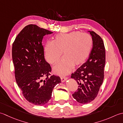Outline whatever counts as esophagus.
Here are the masks:
<instances>
[{
    "instance_id": "obj_1",
    "label": "esophagus",
    "mask_w": 123,
    "mask_h": 123,
    "mask_svg": "<svg viewBox=\"0 0 123 123\" xmlns=\"http://www.w3.org/2000/svg\"><path fill=\"white\" fill-rule=\"evenodd\" d=\"M61 79L62 82H65L67 79V77H61Z\"/></svg>"
}]
</instances>
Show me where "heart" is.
Listing matches in <instances>:
<instances>
[{
	"label": "heart",
	"mask_w": 123,
	"mask_h": 123,
	"mask_svg": "<svg viewBox=\"0 0 123 123\" xmlns=\"http://www.w3.org/2000/svg\"><path fill=\"white\" fill-rule=\"evenodd\" d=\"M93 39L89 34L80 31L59 33L54 41L48 42L44 48L48 62L56 64L63 52L64 57L54 67L53 71L59 75H65L74 66H81L86 61L91 50Z\"/></svg>",
	"instance_id": "heart-1"
}]
</instances>
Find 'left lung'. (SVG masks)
<instances>
[{
	"label": "left lung",
	"instance_id": "left-lung-1",
	"mask_svg": "<svg viewBox=\"0 0 123 123\" xmlns=\"http://www.w3.org/2000/svg\"><path fill=\"white\" fill-rule=\"evenodd\" d=\"M93 39V47L87 61L71 75L79 85L72 94L79 103H90L97 97L104 79L106 51L104 41L94 31H89Z\"/></svg>",
	"mask_w": 123,
	"mask_h": 123
}]
</instances>
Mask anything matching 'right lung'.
Instances as JSON below:
<instances>
[{
  "label": "right lung",
  "mask_w": 123,
  "mask_h": 123,
  "mask_svg": "<svg viewBox=\"0 0 123 123\" xmlns=\"http://www.w3.org/2000/svg\"><path fill=\"white\" fill-rule=\"evenodd\" d=\"M52 33L30 24L19 32L12 43L16 83L25 98L35 105H46L51 99L54 87L61 82L59 76L51 75V66L45 60L42 44L45 35Z\"/></svg>",
  "instance_id": "1"
}]
</instances>
